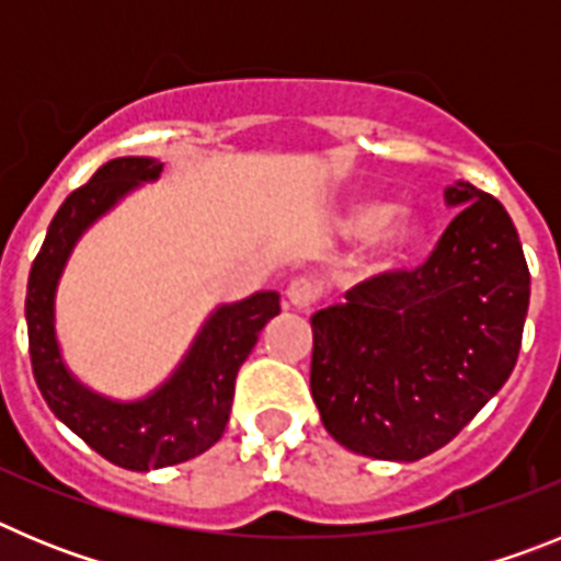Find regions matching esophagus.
Returning <instances> with one entry per match:
<instances>
[{
	"mask_svg": "<svg viewBox=\"0 0 561 561\" xmlns=\"http://www.w3.org/2000/svg\"><path fill=\"white\" fill-rule=\"evenodd\" d=\"M317 289L309 277H295L289 286H286V306L295 311H309L314 304Z\"/></svg>",
	"mask_w": 561,
	"mask_h": 561,
	"instance_id": "esophagus-1",
	"label": "esophagus"
}]
</instances>
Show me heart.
<instances>
[{"instance_id": "obj_1", "label": "heart", "mask_w": 561, "mask_h": 561, "mask_svg": "<svg viewBox=\"0 0 561 561\" xmlns=\"http://www.w3.org/2000/svg\"><path fill=\"white\" fill-rule=\"evenodd\" d=\"M331 230L345 241L362 238L359 261L365 275H393L424 250L427 221L413 207H388L370 196L342 202L331 216Z\"/></svg>"}]
</instances>
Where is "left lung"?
Instances as JSON below:
<instances>
[{"mask_svg": "<svg viewBox=\"0 0 561 561\" xmlns=\"http://www.w3.org/2000/svg\"><path fill=\"white\" fill-rule=\"evenodd\" d=\"M460 207L415 272L381 275L311 317V396L351 453L419 460L455 438L517 365L531 275L494 196L458 180Z\"/></svg>", "mask_w": 561, "mask_h": 561, "instance_id": "1", "label": "left lung"}]
</instances>
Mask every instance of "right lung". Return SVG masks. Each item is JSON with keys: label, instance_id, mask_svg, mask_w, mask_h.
I'll list each match as a JSON object with an SVG mask.
<instances>
[{"label": "right lung", "instance_id": "right-lung-1", "mask_svg": "<svg viewBox=\"0 0 561 561\" xmlns=\"http://www.w3.org/2000/svg\"><path fill=\"white\" fill-rule=\"evenodd\" d=\"M162 162L153 157H117L58 207L27 277L24 320L30 362L44 401L78 438L114 466L148 472L182 463L221 438L230 419L238 368L255 348L257 334L280 311L277 291L221 304L205 317L176 368L137 399L98 393L72 374L56 329V297L78 241L126 196L157 182Z\"/></svg>", "mask_w": 561, "mask_h": 561}]
</instances>
